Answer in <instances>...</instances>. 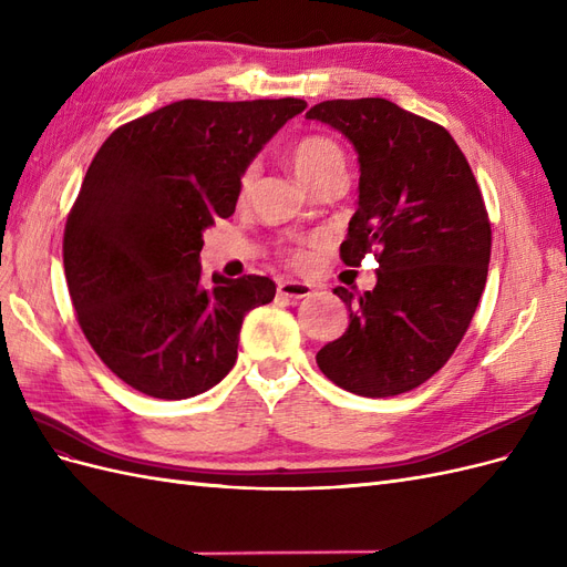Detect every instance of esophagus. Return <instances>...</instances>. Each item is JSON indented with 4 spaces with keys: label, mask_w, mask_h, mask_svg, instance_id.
I'll use <instances>...</instances> for the list:
<instances>
[{
    "label": "esophagus",
    "mask_w": 567,
    "mask_h": 567,
    "mask_svg": "<svg viewBox=\"0 0 567 567\" xmlns=\"http://www.w3.org/2000/svg\"><path fill=\"white\" fill-rule=\"evenodd\" d=\"M277 293L281 298H290V300H302L312 296V286L310 284H300V281H281Z\"/></svg>",
    "instance_id": "1"
}]
</instances>
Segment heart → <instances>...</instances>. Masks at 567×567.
Returning <instances> with one entry per match:
<instances>
[{
  "label": "heart",
  "mask_w": 567,
  "mask_h": 567,
  "mask_svg": "<svg viewBox=\"0 0 567 567\" xmlns=\"http://www.w3.org/2000/svg\"><path fill=\"white\" fill-rule=\"evenodd\" d=\"M288 163H290V167H293L298 179L305 182L310 188H315L326 177L346 175V153H342V148L331 140V136H323V134L300 136V140L288 148ZM255 177H257L255 165L244 167L241 177H238V192H236L238 203L248 200ZM281 255H284V260L296 269H307L315 262L312 246L284 248Z\"/></svg>",
  "instance_id": "1"
}]
</instances>
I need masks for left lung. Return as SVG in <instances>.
I'll use <instances>...</instances> for the list:
<instances>
[{"instance_id": "8db88e82", "label": "left lung", "mask_w": 567, "mask_h": 567, "mask_svg": "<svg viewBox=\"0 0 567 567\" xmlns=\"http://www.w3.org/2000/svg\"><path fill=\"white\" fill-rule=\"evenodd\" d=\"M359 153V205L340 260L371 252L379 284L333 293L350 326L317 352L326 379L392 398L437 373L466 336L487 281L492 227L473 169L442 125L388 99H333L307 111Z\"/></svg>"}]
</instances>
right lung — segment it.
Here are the masks:
<instances>
[{"instance_id":"right-lung-1","label":"right lung","mask_w":567,"mask_h":567,"mask_svg":"<svg viewBox=\"0 0 567 567\" xmlns=\"http://www.w3.org/2000/svg\"><path fill=\"white\" fill-rule=\"evenodd\" d=\"M302 99H184L120 125L68 213L63 267L78 323L120 381L186 400L231 371L269 277L200 286L203 231L236 210L238 177Z\"/></svg>"}]
</instances>
